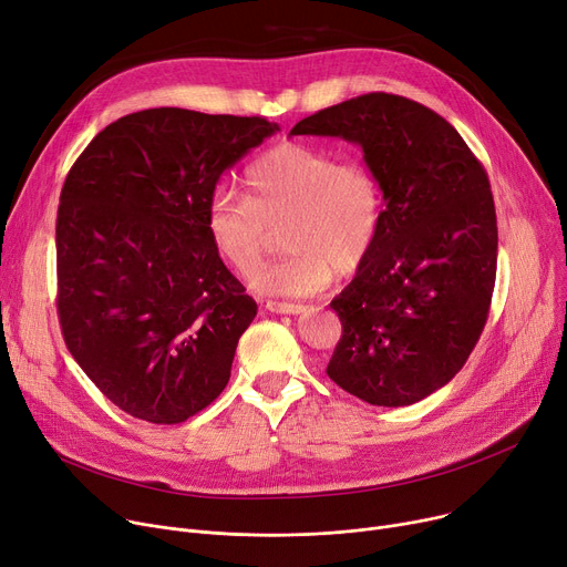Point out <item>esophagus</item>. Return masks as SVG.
I'll return each mask as SVG.
<instances>
[{"label": "esophagus", "mask_w": 567, "mask_h": 567, "mask_svg": "<svg viewBox=\"0 0 567 567\" xmlns=\"http://www.w3.org/2000/svg\"><path fill=\"white\" fill-rule=\"evenodd\" d=\"M265 309L272 311V313H281V316H297V313H302L307 307L305 305H290V302H275V299H270V302L265 305Z\"/></svg>", "instance_id": "esophagus-1"}]
</instances>
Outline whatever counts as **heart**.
Masks as SVG:
<instances>
[{"instance_id": "obj_1", "label": "heart", "mask_w": 567, "mask_h": 567, "mask_svg": "<svg viewBox=\"0 0 567 567\" xmlns=\"http://www.w3.org/2000/svg\"><path fill=\"white\" fill-rule=\"evenodd\" d=\"M247 198L217 194L206 230L226 268L251 277L268 251L270 228L284 226L290 249L254 277V288L277 297L324 290L334 272L352 275L371 256L384 217V194L371 166L327 148L284 142L245 172Z\"/></svg>"}]
</instances>
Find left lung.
<instances>
[{
  "label": "left lung",
  "instance_id": "obj_1",
  "mask_svg": "<svg viewBox=\"0 0 567 567\" xmlns=\"http://www.w3.org/2000/svg\"><path fill=\"white\" fill-rule=\"evenodd\" d=\"M290 135L357 144L384 194L378 243L329 305L343 337L327 375L363 403L414 405L455 378L487 320L498 243L487 174L446 118L403 95L346 100Z\"/></svg>",
  "mask_w": 567,
  "mask_h": 567
}]
</instances>
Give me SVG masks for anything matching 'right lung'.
Segmentation results:
<instances>
[{
    "instance_id": "obj_1",
    "label": "right lung",
    "mask_w": 567,
    "mask_h": 567,
    "mask_svg": "<svg viewBox=\"0 0 567 567\" xmlns=\"http://www.w3.org/2000/svg\"><path fill=\"white\" fill-rule=\"evenodd\" d=\"M275 132L260 116L144 110L97 132L69 172L61 331L125 414L183 423L224 391L258 307L215 254L206 213L221 174Z\"/></svg>"
}]
</instances>
